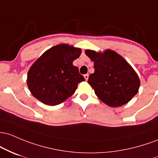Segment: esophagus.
<instances>
[{
	"label": "esophagus",
	"mask_w": 158,
	"mask_h": 158,
	"mask_svg": "<svg viewBox=\"0 0 158 158\" xmlns=\"http://www.w3.org/2000/svg\"><path fill=\"white\" fill-rule=\"evenodd\" d=\"M84 78H85V80H86V81H87L88 80V78H89V74H84Z\"/></svg>",
	"instance_id": "34e87169"
}]
</instances>
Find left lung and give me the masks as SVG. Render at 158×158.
I'll list each match as a JSON object with an SVG mask.
<instances>
[{"instance_id": "8db88e82", "label": "left lung", "mask_w": 158, "mask_h": 158, "mask_svg": "<svg viewBox=\"0 0 158 158\" xmlns=\"http://www.w3.org/2000/svg\"><path fill=\"white\" fill-rule=\"evenodd\" d=\"M94 62L95 72L88 83L103 102L110 107L124 105L137 93L139 79L135 71L117 53L107 50L104 53L86 51Z\"/></svg>"}]
</instances>
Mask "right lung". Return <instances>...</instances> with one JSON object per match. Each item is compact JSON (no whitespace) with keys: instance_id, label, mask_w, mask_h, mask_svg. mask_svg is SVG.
Wrapping results in <instances>:
<instances>
[{"instance_id":"obj_1","label":"right lung","mask_w":158,"mask_h":158,"mask_svg":"<svg viewBox=\"0 0 158 158\" xmlns=\"http://www.w3.org/2000/svg\"><path fill=\"white\" fill-rule=\"evenodd\" d=\"M81 54L80 48L61 44L45 51L27 73L28 88L32 95L47 105L61 104L84 81L77 66L72 64Z\"/></svg>"}]
</instances>
